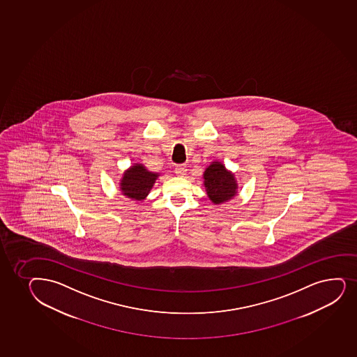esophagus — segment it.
Masks as SVG:
<instances>
[{"label": "esophagus", "mask_w": 357, "mask_h": 357, "mask_svg": "<svg viewBox=\"0 0 357 357\" xmlns=\"http://www.w3.org/2000/svg\"><path fill=\"white\" fill-rule=\"evenodd\" d=\"M185 172H187V167L185 165H177L176 168H175V172H176V175H178V176H183Z\"/></svg>", "instance_id": "esophagus-1"}]
</instances>
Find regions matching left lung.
<instances>
[{
    "label": "left lung",
    "instance_id": "8db88e82",
    "mask_svg": "<svg viewBox=\"0 0 357 357\" xmlns=\"http://www.w3.org/2000/svg\"><path fill=\"white\" fill-rule=\"evenodd\" d=\"M205 187L209 199L214 204H222L234 197L237 183L231 172L219 162L211 164L204 174Z\"/></svg>",
    "mask_w": 357,
    "mask_h": 357
}]
</instances>
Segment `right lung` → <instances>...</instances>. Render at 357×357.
<instances>
[{
	"mask_svg": "<svg viewBox=\"0 0 357 357\" xmlns=\"http://www.w3.org/2000/svg\"><path fill=\"white\" fill-rule=\"evenodd\" d=\"M157 176V174L148 172L142 164H135L123 174L120 188L123 190V195L130 199L142 201L150 193Z\"/></svg>",
	"mask_w": 357,
	"mask_h": 357,
	"instance_id": "right-lung-1",
	"label": "right lung"
}]
</instances>
